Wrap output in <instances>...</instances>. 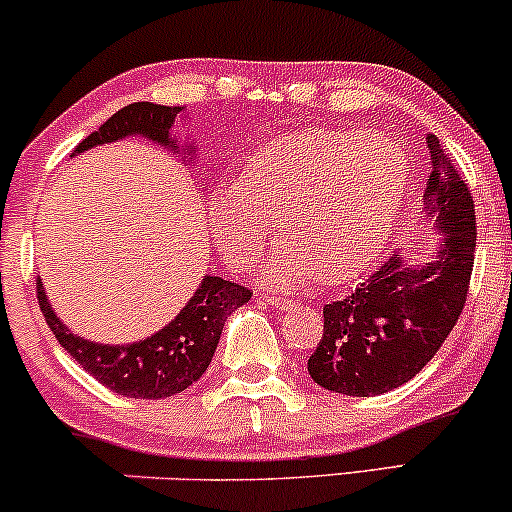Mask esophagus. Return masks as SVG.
I'll return each mask as SVG.
<instances>
[{"mask_svg":"<svg viewBox=\"0 0 512 512\" xmlns=\"http://www.w3.org/2000/svg\"><path fill=\"white\" fill-rule=\"evenodd\" d=\"M262 301L267 305H272V308H276V310H289L291 308L289 298H281V296H276V293H262Z\"/></svg>","mask_w":512,"mask_h":512,"instance_id":"1","label":"esophagus"}]
</instances>
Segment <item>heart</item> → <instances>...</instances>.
I'll use <instances>...</instances> for the list:
<instances>
[{
	"label": "heart",
	"instance_id": "1",
	"mask_svg": "<svg viewBox=\"0 0 512 512\" xmlns=\"http://www.w3.org/2000/svg\"><path fill=\"white\" fill-rule=\"evenodd\" d=\"M409 182L407 151L387 134L305 129L255 151L236 185L209 204L216 248L248 267L279 221L293 249L260 269L274 286L313 279L327 286L356 279L392 236Z\"/></svg>",
	"mask_w": 512,
	"mask_h": 512
}]
</instances>
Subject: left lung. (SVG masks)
<instances>
[{
  "mask_svg": "<svg viewBox=\"0 0 512 512\" xmlns=\"http://www.w3.org/2000/svg\"><path fill=\"white\" fill-rule=\"evenodd\" d=\"M424 214L438 243L428 260L390 257L351 296L327 303L325 332L308 358L317 385L375 397L409 383L443 346L464 301L477 248L472 192L428 134Z\"/></svg>",
  "mask_w": 512,
  "mask_h": 512,
  "instance_id": "left-lung-1",
  "label": "left lung"
}]
</instances>
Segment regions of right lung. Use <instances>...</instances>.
I'll return each instance as SVG.
<instances>
[{
  "label": "right lung",
  "instance_id": "right-lung-1",
  "mask_svg": "<svg viewBox=\"0 0 512 512\" xmlns=\"http://www.w3.org/2000/svg\"><path fill=\"white\" fill-rule=\"evenodd\" d=\"M182 108H168L158 103H132L103 122L101 129L74 149L72 156L84 154L93 146L120 142L127 137H142L154 142L170 154H185L195 158V142L182 146L173 134L175 120ZM38 303L45 322L62 349L91 373L98 383L110 387L117 395L134 399H163L187 390L197 383L209 368L219 346L221 330L228 315L250 301L252 293L245 286L207 274L190 301L163 330L151 337L129 344H101L79 337L57 317L48 301L43 279L38 276Z\"/></svg>",
  "mask_w": 512,
  "mask_h": 512
}]
</instances>
